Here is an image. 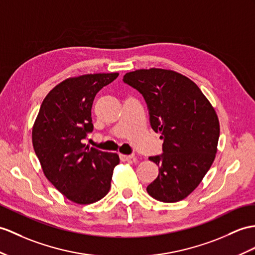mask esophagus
<instances>
[{
    "label": "esophagus",
    "mask_w": 255,
    "mask_h": 255,
    "mask_svg": "<svg viewBox=\"0 0 255 255\" xmlns=\"http://www.w3.org/2000/svg\"><path fill=\"white\" fill-rule=\"evenodd\" d=\"M133 154H120V159L121 161H128L133 159Z\"/></svg>",
    "instance_id": "obj_1"
}]
</instances>
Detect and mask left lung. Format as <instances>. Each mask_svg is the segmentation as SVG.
Instances as JSON below:
<instances>
[{"instance_id":"obj_1","label":"left lung","mask_w":255,"mask_h":255,"mask_svg":"<svg viewBox=\"0 0 255 255\" xmlns=\"http://www.w3.org/2000/svg\"><path fill=\"white\" fill-rule=\"evenodd\" d=\"M123 82L144 97L151 128L163 139V152L149 158L160 173L147 192L162 202L181 201L214 161L220 137L215 110L191 80L175 71L140 69L127 73Z\"/></svg>"}]
</instances>
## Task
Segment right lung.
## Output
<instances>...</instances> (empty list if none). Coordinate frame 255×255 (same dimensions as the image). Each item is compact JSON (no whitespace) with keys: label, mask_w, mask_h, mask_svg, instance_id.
Returning a JSON list of instances; mask_svg holds the SVG:
<instances>
[{"label":"right lung","mask_w":255,"mask_h":255,"mask_svg":"<svg viewBox=\"0 0 255 255\" xmlns=\"http://www.w3.org/2000/svg\"><path fill=\"white\" fill-rule=\"evenodd\" d=\"M119 73L85 74L56 85L43 101L32 144L45 176L68 199L90 204L108 194L117 153L82 142L94 129L93 101Z\"/></svg>","instance_id":"obj_1"}]
</instances>
